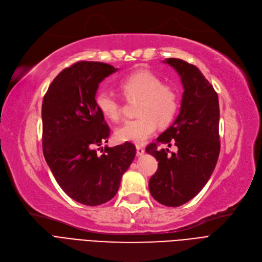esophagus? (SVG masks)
<instances>
[{
	"mask_svg": "<svg viewBox=\"0 0 262 262\" xmlns=\"http://www.w3.org/2000/svg\"><path fill=\"white\" fill-rule=\"evenodd\" d=\"M136 150H137V155H138V156H141V155L144 154V149H143L142 146H140V145L136 146Z\"/></svg>",
	"mask_w": 262,
	"mask_h": 262,
	"instance_id": "1",
	"label": "esophagus"
}]
</instances>
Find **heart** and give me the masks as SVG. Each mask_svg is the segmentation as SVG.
<instances>
[{
  "label": "heart",
  "instance_id": "1",
  "mask_svg": "<svg viewBox=\"0 0 262 262\" xmlns=\"http://www.w3.org/2000/svg\"><path fill=\"white\" fill-rule=\"evenodd\" d=\"M120 90L127 99H139L137 119L124 122L116 130L120 141L143 144L157 128V122L167 125L176 116L179 96L173 86L163 83L158 76L147 71H139L120 82ZM95 103L106 119L118 121L121 117L122 104L108 91H100Z\"/></svg>",
  "mask_w": 262,
  "mask_h": 262
}]
</instances>
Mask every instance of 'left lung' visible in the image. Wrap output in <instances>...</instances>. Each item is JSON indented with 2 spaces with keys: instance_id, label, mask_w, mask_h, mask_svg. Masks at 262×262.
<instances>
[{
  "instance_id": "obj_1",
  "label": "left lung",
  "mask_w": 262,
  "mask_h": 262,
  "mask_svg": "<svg viewBox=\"0 0 262 262\" xmlns=\"http://www.w3.org/2000/svg\"><path fill=\"white\" fill-rule=\"evenodd\" d=\"M164 63L173 67L184 88L181 109L173 124L146 153L158 162L149 181L152 197L167 207H179L194 198L204 187L217 163L221 141L220 105L213 85L198 68L183 60L170 58ZM174 143L177 154L157 149L158 144Z\"/></svg>"
}]
</instances>
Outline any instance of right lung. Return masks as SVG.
I'll use <instances>...</instances> for the list:
<instances>
[{
	"instance_id": "right-lung-1",
	"label": "right lung",
	"mask_w": 262,
	"mask_h": 262,
	"mask_svg": "<svg viewBox=\"0 0 262 262\" xmlns=\"http://www.w3.org/2000/svg\"><path fill=\"white\" fill-rule=\"evenodd\" d=\"M117 71L106 63L77 62L53 79L42 100L45 159L65 194L85 206L116 196L136 155L130 142L97 153V146L108 142L110 128L95 95L99 83Z\"/></svg>"
}]
</instances>
